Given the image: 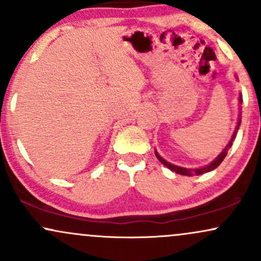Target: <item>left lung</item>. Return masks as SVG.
Listing matches in <instances>:
<instances>
[{
    "mask_svg": "<svg viewBox=\"0 0 261 261\" xmlns=\"http://www.w3.org/2000/svg\"><path fill=\"white\" fill-rule=\"evenodd\" d=\"M236 79H238V77L236 76ZM239 106L242 104V101H243V98H242V94H239ZM241 122H242V113H241V107H239V115H238V121H237V126L234 128V133H233L232 137H230L229 142L227 143V146L222 149V152H221L220 154L217 155L216 158H215L214 161L211 162V163H208L207 166H203V167H199V168H184V167H179V166H175V164H172L169 163L168 161L164 160L162 155L158 153L157 151L154 149V154L155 157L158 158V161L161 162L163 166H166L167 168L172 170V172L176 173V174H180V175H187V176H193V175H201V174H205V173H208L211 172V170L216 169L218 166H220L221 163H222V161L226 158L227 155V152H228V149L232 147L233 145V141H234L236 136H237V133H238L239 130V126H241Z\"/></svg>",
    "mask_w": 261,
    "mask_h": 261,
    "instance_id": "left-lung-1",
    "label": "left lung"
}]
</instances>
